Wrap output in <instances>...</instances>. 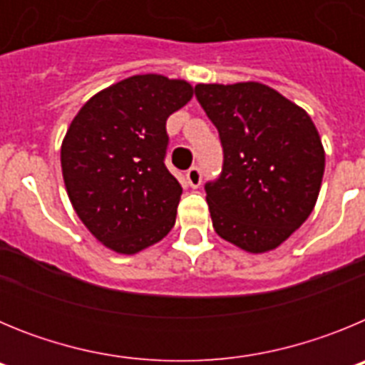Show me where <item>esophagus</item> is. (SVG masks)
<instances>
[{
	"label": "esophagus",
	"instance_id": "1",
	"mask_svg": "<svg viewBox=\"0 0 365 365\" xmlns=\"http://www.w3.org/2000/svg\"><path fill=\"white\" fill-rule=\"evenodd\" d=\"M186 180H188V185L192 186V188H199L202 182V172L201 168L199 166H192L186 172Z\"/></svg>",
	"mask_w": 365,
	"mask_h": 365
}]
</instances>
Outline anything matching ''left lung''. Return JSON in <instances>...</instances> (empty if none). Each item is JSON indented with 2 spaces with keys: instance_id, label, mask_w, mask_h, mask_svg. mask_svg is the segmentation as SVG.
Returning a JSON list of instances; mask_svg holds the SVG:
<instances>
[{
  "instance_id": "obj_1",
  "label": "left lung",
  "mask_w": 365,
  "mask_h": 365,
  "mask_svg": "<svg viewBox=\"0 0 365 365\" xmlns=\"http://www.w3.org/2000/svg\"><path fill=\"white\" fill-rule=\"evenodd\" d=\"M195 98L222 146L221 173L205 185L214 230L247 252L272 250L314 208L320 135L307 113L263 83H199Z\"/></svg>"
}]
</instances>
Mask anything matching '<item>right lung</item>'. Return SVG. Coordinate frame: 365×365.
<instances>
[{
  "label": "right lung",
  "mask_w": 365,
  "mask_h": 365,
  "mask_svg": "<svg viewBox=\"0 0 365 365\" xmlns=\"http://www.w3.org/2000/svg\"><path fill=\"white\" fill-rule=\"evenodd\" d=\"M192 95L185 80L138 74L93 96L71 122L62 144L67 195L115 252H138L175 225L182 186L164 164L166 120Z\"/></svg>",
  "instance_id": "1"
}]
</instances>
